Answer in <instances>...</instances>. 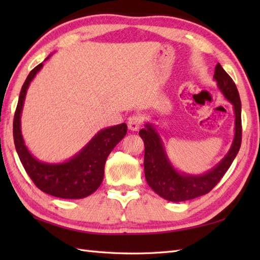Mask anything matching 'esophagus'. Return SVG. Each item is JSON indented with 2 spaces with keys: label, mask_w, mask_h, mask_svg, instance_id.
Returning <instances> with one entry per match:
<instances>
[{
  "label": "esophagus",
  "mask_w": 260,
  "mask_h": 260,
  "mask_svg": "<svg viewBox=\"0 0 260 260\" xmlns=\"http://www.w3.org/2000/svg\"><path fill=\"white\" fill-rule=\"evenodd\" d=\"M141 124H142V117L140 115L131 116L128 120H127V126H128V128L131 131H139Z\"/></svg>",
  "instance_id": "obj_1"
}]
</instances>
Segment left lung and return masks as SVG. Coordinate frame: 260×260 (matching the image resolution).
I'll use <instances>...</instances> for the list:
<instances>
[{
  "label": "left lung",
  "instance_id": "8db88e82",
  "mask_svg": "<svg viewBox=\"0 0 260 260\" xmlns=\"http://www.w3.org/2000/svg\"><path fill=\"white\" fill-rule=\"evenodd\" d=\"M213 79L223 96L233 104L235 112V137L230 150L213 169L203 174H186L179 172L171 163L161 136L153 124L146 123L140 131L144 141V173L147 184L165 200L182 202L207 194L217 185L230 168L241 145V102L234 80L225 73L221 64L214 68Z\"/></svg>",
  "mask_w": 260,
  "mask_h": 260
}]
</instances>
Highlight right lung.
<instances>
[{"label": "right lung", "instance_id": "right-lung-1", "mask_svg": "<svg viewBox=\"0 0 260 260\" xmlns=\"http://www.w3.org/2000/svg\"><path fill=\"white\" fill-rule=\"evenodd\" d=\"M50 58L47 57L46 60ZM43 63L38 64L26 77L19 96L13 120V139L20 161L39 189L47 194L61 199H82L95 192L104 179L105 163L113 148L124 139L125 123L101 129L88 144L62 163H46L32 155L21 132V114L26 90Z\"/></svg>", "mask_w": 260, "mask_h": 260}]
</instances>
